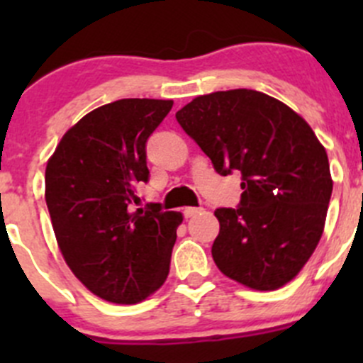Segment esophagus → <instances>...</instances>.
I'll use <instances>...</instances> for the list:
<instances>
[{
  "mask_svg": "<svg viewBox=\"0 0 363 363\" xmlns=\"http://www.w3.org/2000/svg\"><path fill=\"white\" fill-rule=\"evenodd\" d=\"M202 211H203L202 207H186L184 208V216H186V218H193V216L200 214Z\"/></svg>",
  "mask_w": 363,
  "mask_h": 363,
  "instance_id": "obj_1",
  "label": "esophagus"
}]
</instances>
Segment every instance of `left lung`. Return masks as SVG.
<instances>
[{"label":"left lung","instance_id":"left-lung-1","mask_svg":"<svg viewBox=\"0 0 363 363\" xmlns=\"http://www.w3.org/2000/svg\"><path fill=\"white\" fill-rule=\"evenodd\" d=\"M175 117L218 174H242L239 207L214 211L218 269L259 291L290 283L320 242L334 184L314 131L283 101L252 89L203 94Z\"/></svg>","mask_w":363,"mask_h":363}]
</instances>
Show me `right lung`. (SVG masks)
<instances>
[{
	"mask_svg": "<svg viewBox=\"0 0 363 363\" xmlns=\"http://www.w3.org/2000/svg\"><path fill=\"white\" fill-rule=\"evenodd\" d=\"M172 100L101 105L63 135L45 168V202L57 246L77 279L100 298L137 303L170 270L181 212L138 207L149 181L145 142Z\"/></svg>",
	"mask_w": 363,
	"mask_h": 363,
	"instance_id": "obj_1",
	"label": "right lung"
}]
</instances>
